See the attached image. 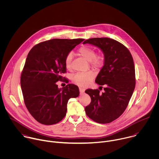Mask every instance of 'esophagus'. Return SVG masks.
Returning a JSON list of instances; mask_svg holds the SVG:
<instances>
[{
	"instance_id": "1",
	"label": "esophagus",
	"mask_w": 159,
	"mask_h": 159,
	"mask_svg": "<svg viewBox=\"0 0 159 159\" xmlns=\"http://www.w3.org/2000/svg\"><path fill=\"white\" fill-rule=\"evenodd\" d=\"M79 90H80V94H84V92H85V89L82 88V87H80V88H79Z\"/></svg>"
}]
</instances>
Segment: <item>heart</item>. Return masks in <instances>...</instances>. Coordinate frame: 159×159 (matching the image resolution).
I'll return each mask as SVG.
<instances>
[{"mask_svg":"<svg viewBox=\"0 0 159 159\" xmlns=\"http://www.w3.org/2000/svg\"><path fill=\"white\" fill-rule=\"evenodd\" d=\"M78 53L80 56L90 62V64L96 69L102 66L104 63V58L102 55H96L95 50L89 47L83 46L78 50ZM73 59V53H68L65 59V65L66 69H70L72 66ZM95 77V74L92 71L87 72H80L74 75L72 80L74 84L80 87H86L90 84Z\"/></svg>","mask_w":159,"mask_h":159,"instance_id":"obj_1","label":"heart"}]
</instances>
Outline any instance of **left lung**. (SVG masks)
I'll return each mask as SVG.
<instances>
[{
  "label": "left lung",
  "mask_w": 159,
  "mask_h": 159,
  "mask_svg": "<svg viewBox=\"0 0 159 159\" xmlns=\"http://www.w3.org/2000/svg\"><path fill=\"white\" fill-rule=\"evenodd\" d=\"M104 54V66L96 83L105 86L104 91L87 89L85 93L91 98L85 107L88 117L99 123H109L119 118L126 109L135 87V70L132 56L126 47L109 38L86 39Z\"/></svg>",
  "instance_id": "1"
}]
</instances>
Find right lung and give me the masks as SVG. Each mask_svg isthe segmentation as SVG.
<instances>
[{"instance_id": "right-lung-1", "label": "right lung", "mask_w": 159, "mask_h": 159, "mask_svg": "<svg viewBox=\"0 0 159 159\" xmlns=\"http://www.w3.org/2000/svg\"><path fill=\"white\" fill-rule=\"evenodd\" d=\"M84 39H53L41 42L29 52L20 77L25 103L32 116L39 123L51 125L66 115L70 98L79 96V87L69 84L58 88L66 72L65 59Z\"/></svg>"}]
</instances>
